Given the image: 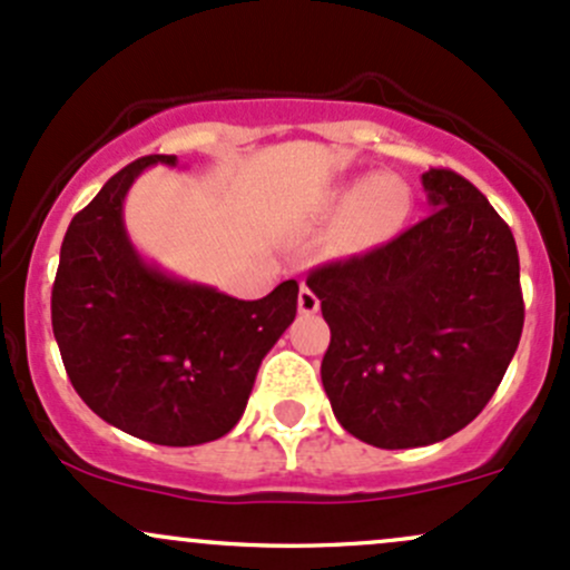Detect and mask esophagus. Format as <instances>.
Wrapping results in <instances>:
<instances>
[{
	"label": "esophagus",
	"instance_id": "34e87169",
	"mask_svg": "<svg viewBox=\"0 0 570 570\" xmlns=\"http://www.w3.org/2000/svg\"><path fill=\"white\" fill-rule=\"evenodd\" d=\"M317 309H321V298H317L307 285H302V291H298V312H302V315H315Z\"/></svg>",
	"mask_w": 570,
	"mask_h": 570
}]
</instances>
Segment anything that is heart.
<instances>
[{"label":"heart","mask_w":570,"mask_h":570,"mask_svg":"<svg viewBox=\"0 0 570 570\" xmlns=\"http://www.w3.org/2000/svg\"><path fill=\"white\" fill-rule=\"evenodd\" d=\"M336 204L342 209H366L370 225L375 230L389 228L405 214V195L385 176H364V179L353 181L336 193Z\"/></svg>","instance_id":"b5f03b06"}]
</instances>
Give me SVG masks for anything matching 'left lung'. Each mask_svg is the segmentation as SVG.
I'll return each instance as SVG.
<instances>
[{"mask_svg":"<svg viewBox=\"0 0 570 570\" xmlns=\"http://www.w3.org/2000/svg\"><path fill=\"white\" fill-rule=\"evenodd\" d=\"M430 212L394 242L309 274L332 328L321 381L375 449L451 438L487 407L524 326L511 228L468 179L421 176Z\"/></svg>","mask_w":570,"mask_h":570,"instance_id":"left-lung-1","label":"left lung"}]
</instances>
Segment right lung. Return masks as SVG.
<instances>
[{
  "label": "right lung",
  "mask_w": 570,
  "mask_h": 570,
  "mask_svg": "<svg viewBox=\"0 0 570 570\" xmlns=\"http://www.w3.org/2000/svg\"><path fill=\"white\" fill-rule=\"evenodd\" d=\"M149 155L102 185L67 228L51 323L72 389L102 421L157 445H200L244 415L261 361L296 317L298 283L258 302L189 283L146 261L125 225V198Z\"/></svg>",
  "instance_id": "obj_1"
}]
</instances>
